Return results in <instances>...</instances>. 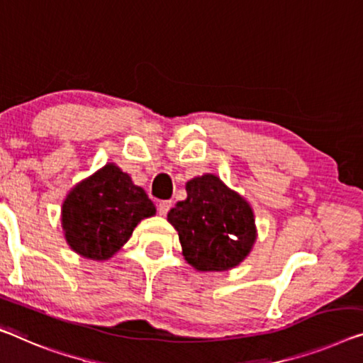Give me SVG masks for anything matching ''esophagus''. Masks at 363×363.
Here are the masks:
<instances>
[{
    "mask_svg": "<svg viewBox=\"0 0 363 363\" xmlns=\"http://www.w3.org/2000/svg\"><path fill=\"white\" fill-rule=\"evenodd\" d=\"M172 208V201H160L159 203V214L160 216H167Z\"/></svg>",
    "mask_w": 363,
    "mask_h": 363,
    "instance_id": "1",
    "label": "esophagus"
}]
</instances>
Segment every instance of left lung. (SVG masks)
<instances>
[{
    "label": "left lung",
    "instance_id": "1",
    "mask_svg": "<svg viewBox=\"0 0 363 363\" xmlns=\"http://www.w3.org/2000/svg\"><path fill=\"white\" fill-rule=\"evenodd\" d=\"M186 199L167 214L183 256L198 271H227L252 252L256 225L252 206L219 177L206 174L186 183Z\"/></svg>",
    "mask_w": 363,
    "mask_h": 363
}]
</instances>
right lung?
Segmentation results:
<instances>
[{"label": "right lung", "instance_id": "right-lung-1", "mask_svg": "<svg viewBox=\"0 0 363 363\" xmlns=\"http://www.w3.org/2000/svg\"><path fill=\"white\" fill-rule=\"evenodd\" d=\"M155 214L141 186L115 164H107L71 189L61 206V227L71 250L104 261L130 240L135 227Z\"/></svg>", "mask_w": 363, "mask_h": 363}]
</instances>
